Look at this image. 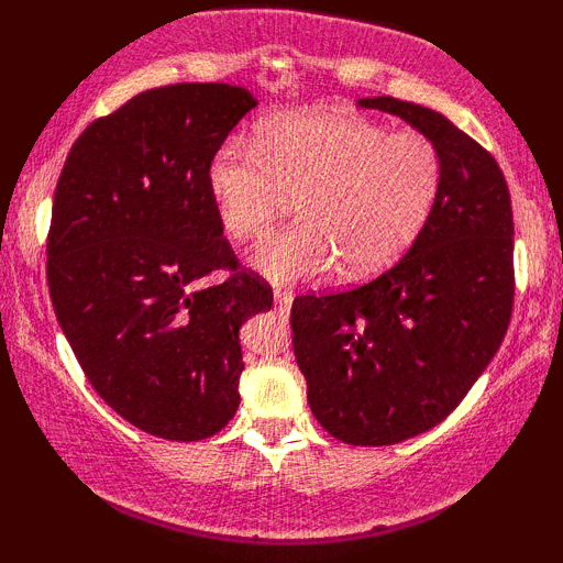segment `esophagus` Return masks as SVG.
Here are the masks:
<instances>
[{
	"label": "esophagus",
	"instance_id": "1",
	"mask_svg": "<svg viewBox=\"0 0 563 563\" xmlns=\"http://www.w3.org/2000/svg\"><path fill=\"white\" fill-rule=\"evenodd\" d=\"M274 305H276V310H279V312L289 314V310H291V295H289V291L276 289L274 291Z\"/></svg>",
	"mask_w": 563,
	"mask_h": 563
}]
</instances>
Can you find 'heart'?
Listing matches in <instances>:
<instances>
[{"label": "heart", "instance_id": "1", "mask_svg": "<svg viewBox=\"0 0 563 563\" xmlns=\"http://www.w3.org/2000/svg\"><path fill=\"white\" fill-rule=\"evenodd\" d=\"M256 151L225 141L205 168L222 230L256 241L284 199L297 225L274 233L251 266L274 284L318 282L335 266L366 279L397 264L426 230L443 181V158L428 135L389 133L338 110H297L261 120Z\"/></svg>", "mask_w": 563, "mask_h": 563}]
</instances>
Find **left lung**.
I'll return each mask as SVG.
<instances>
[{
	"instance_id": "1",
	"label": "left lung",
	"mask_w": 563,
	"mask_h": 563,
	"mask_svg": "<svg viewBox=\"0 0 563 563\" xmlns=\"http://www.w3.org/2000/svg\"><path fill=\"white\" fill-rule=\"evenodd\" d=\"M438 145L443 181L412 249L374 282L291 305L295 356L322 428L351 445H391L456 410L510 325L512 205L497 161L441 112L358 99Z\"/></svg>"
}]
</instances>
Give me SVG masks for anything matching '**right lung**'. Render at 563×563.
Instances as JSON below:
<instances>
[{"instance_id":"right-lung-1","label":"right lung","mask_w":563,"mask_h":563,"mask_svg":"<svg viewBox=\"0 0 563 563\" xmlns=\"http://www.w3.org/2000/svg\"><path fill=\"white\" fill-rule=\"evenodd\" d=\"M258 102L230 84H172L95 120L68 151L48 235L58 325L97 395L166 441L233 418L241 325L272 289L241 272L207 195L212 151ZM234 276L218 288L201 279Z\"/></svg>"}]
</instances>
